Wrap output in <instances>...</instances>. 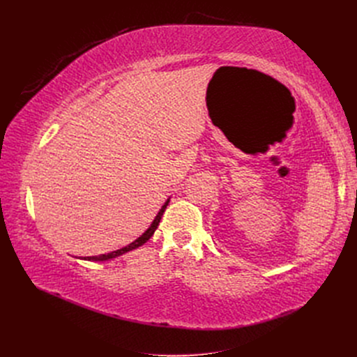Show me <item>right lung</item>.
<instances>
[{
	"instance_id": "1",
	"label": "right lung",
	"mask_w": 357,
	"mask_h": 357,
	"mask_svg": "<svg viewBox=\"0 0 357 357\" xmlns=\"http://www.w3.org/2000/svg\"><path fill=\"white\" fill-rule=\"evenodd\" d=\"M167 204H169V199L165 202L162 210L158 213L156 218H155L153 222H152V226H150L137 240H135L133 243H131V245H128V246H126V248H123V249H120V250H116V252H111V253H107V255H100V256H91V257H86V259H88V260H92V261H102V260H108V259H112V257H116V256H120V255H123V253H126V252L137 249L139 246L144 245V243H146L150 237L153 236L155 230L158 229L159 222H160V218H162V215H163V213H165V210H166V207H167Z\"/></svg>"
}]
</instances>
